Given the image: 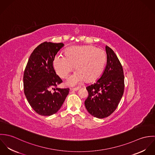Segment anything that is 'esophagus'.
Here are the masks:
<instances>
[{
	"mask_svg": "<svg viewBox=\"0 0 155 155\" xmlns=\"http://www.w3.org/2000/svg\"><path fill=\"white\" fill-rule=\"evenodd\" d=\"M79 89V88H71V91H76L78 90Z\"/></svg>",
	"mask_w": 155,
	"mask_h": 155,
	"instance_id": "obj_1",
	"label": "esophagus"
}]
</instances>
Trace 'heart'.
I'll list each match as a JSON object with an SVG mask.
<instances>
[{
  "label": "heart",
  "mask_w": 155,
  "mask_h": 155,
  "mask_svg": "<svg viewBox=\"0 0 155 155\" xmlns=\"http://www.w3.org/2000/svg\"><path fill=\"white\" fill-rule=\"evenodd\" d=\"M64 55H57L53 64L57 74L63 79H66L75 66L77 71L67 82L70 86L98 78L106 61L105 52L92 45L70 46L65 50Z\"/></svg>",
  "instance_id": "1"
}]
</instances>
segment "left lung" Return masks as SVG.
<instances>
[{"mask_svg":"<svg viewBox=\"0 0 155 155\" xmlns=\"http://www.w3.org/2000/svg\"><path fill=\"white\" fill-rule=\"evenodd\" d=\"M107 64L101 78L86 88L87 110L93 116L104 118L115 110L124 92V74L122 64L114 51L106 46Z\"/></svg>","mask_w":155,"mask_h":155,"instance_id":"left-lung-1","label":"left lung"}]
</instances>
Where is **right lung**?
<instances>
[{"mask_svg": "<svg viewBox=\"0 0 155 155\" xmlns=\"http://www.w3.org/2000/svg\"><path fill=\"white\" fill-rule=\"evenodd\" d=\"M63 46V43L47 42L39 45L31 54L24 72L26 98L32 109L42 116L57 113L69 92V88H57L63 81L53 66L55 57Z\"/></svg>", "mask_w": 155, "mask_h": 155, "instance_id": "obj_1", "label": "right lung"}]
</instances>
